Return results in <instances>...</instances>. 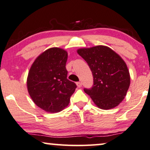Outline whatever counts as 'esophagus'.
Here are the masks:
<instances>
[{
  "instance_id": "1",
  "label": "esophagus",
  "mask_w": 150,
  "mask_h": 150,
  "mask_svg": "<svg viewBox=\"0 0 150 150\" xmlns=\"http://www.w3.org/2000/svg\"><path fill=\"white\" fill-rule=\"evenodd\" d=\"M76 85H77V86L78 88H80V87H81L82 84H81V82L79 81V82H77V83H76Z\"/></svg>"
}]
</instances>
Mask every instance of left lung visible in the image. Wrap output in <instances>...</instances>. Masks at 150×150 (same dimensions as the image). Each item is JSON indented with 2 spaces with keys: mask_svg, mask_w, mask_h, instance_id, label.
<instances>
[{
  "mask_svg": "<svg viewBox=\"0 0 150 150\" xmlns=\"http://www.w3.org/2000/svg\"><path fill=\"white\" fill-rule=\"evenodd\" d=\"M77 52L88 63L94 78L92 88H84V92L100 109H110L119 105L130 83L129 71L121 56L105 45L81 48Z\"/></svg>",
  "mask_w": 150,
  "mask_h": 150,
  "instance_id": "1",
  "label": "left lung"
}]
</instances>
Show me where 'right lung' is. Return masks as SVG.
Instances as JSON below:
<instances>
[{"label": "right lung", "mask_w": 150, "mask_h": 150, "mask_svg": "<svg viewBox=\"0 0 150 150\" xmlns=\"http://www.w3.org/2000/svg\"><path fill=\"white\" fill-rule=\"evenodd\" d=\"M67 52L52 47L34 61L27 77L29 95L35 105L48 113L67 107L77 86L67 79Z\"/></svg>", "instance_id": "add662e5"}]
</instances>
